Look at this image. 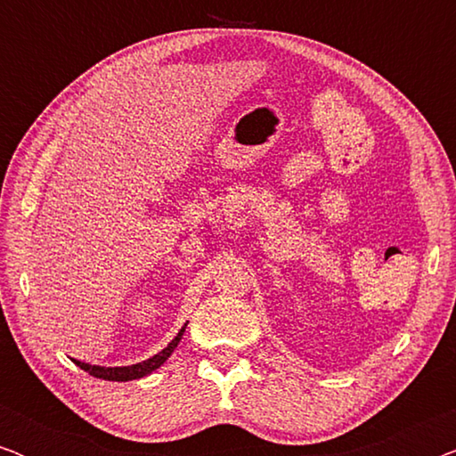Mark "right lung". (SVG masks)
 I'll return each instance as SVG.
<instances>
[{"mask_svg": "<svg viewBox=\"0 0 456 456\" xmlns=\"http://www.w3.org/2000/svg\"><path fill=\"white\" fill-rule=\"evenodd\" d=\"M184 328H186V323L183 326V330H180V332L174 336L170 345H167L166 348H161V351L158 354H153V357L141 361V363L122 365V367H103V365L85 363V361H78V359H72V361H74V365H78L80 370H85L93 378L108 379V382H130V379L145 378V376H149V373H153L155 370H159V367L167 361V357H170V354L174 353V348L178 346V342L183 340Z\"/></svg>", "mask_w": 456, "mask_h": 456, "instance_id": "obj_1", "label": "right lung"}]
</instances>
